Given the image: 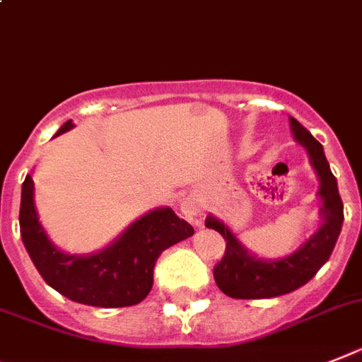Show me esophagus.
<instances>
[{
  "instance_id": "esophagus-1",
  "label": "esophagus",
  "mask_w": 362,
  "mask_h": 362,
  "mask_svg": "<svg viewBox=\"0 0 362 362\" xmlns=\"http://www.w3.org/2000/svg\"><path fill=\"white\" fill-rule=\"evenodd\" d=\"M199 209H202V203H199V199L196 198V196H187V198L181 202V214H183V218H187V220H190V222H196V218H198L199 214Z\"/></svg>"
}]
</instances>
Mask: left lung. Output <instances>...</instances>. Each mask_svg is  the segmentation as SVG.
<instances>
[{"label":"left lung","instance_id":"1","mask_svg":"<svg viewBox=\"0 0 362 362\" xmlns=\"http://www.w3.org/2000/svg\"><path fill=\"white\" fill-rule=\"evenodd\" d=\"M291 131L298 144L305 148L310 166L318 175L320 199V228L294 253L281 259H262L253 255L235 233L220 218L209 214L205 226L226 238V255L214 267V281L218 288L237 300H264L288 294L300 288L324 267L337 244L344 222V205L340 199L335 175L331 174L324 148L300 122L288 116Z\"/></svg>","mask_w":362,"mask_h":362}]
</instances>
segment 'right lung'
<instances>
[{
    "label": "right lung",
    "mask_w": 362,
    "mask_h": 362,
    "mask_svg": "<svg viewBox=\"0 0 362 362\" xmlns=\"http://www.w3.org/2000/svg\"><path fill=\"white\" fill-rule=\"evenodd\" d=\"M71 127L68 120L55 136ZM20 233L33 264L52 288L83 305L116 309L144 300L153 286V268L160 253L192 237L194 228L170 207H159L134 220L100 252L66 253L42 228L35 207V183L27 175L22 185Z\"/></svg>",
    "instance_id": "1"
}]
</instances>
